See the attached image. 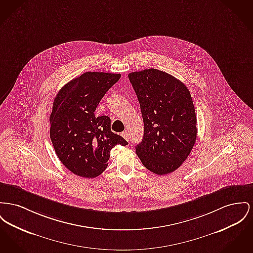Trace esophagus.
Wrapping results in <instances>:
<instances>
[{
  "label": "esophagus",
  "instance_id": "obj_1",
  "mask_svg": "<svg viewBox=\"0 0 253 253\" xmlns=\"http://www.w3.org/2000/svg\"><path fill=\"white\" fill-rule=\"evenodd\" d=\"M122 136H123L127 141H129V137H130V136H129V133H128L127 131H125V132L122 133Z\"/></svg>",
  "mask_w": 253,
  "mask_h": 253
}]
</instances>
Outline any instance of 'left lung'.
Returning a JSON list of instances; mask_svg holds the SVG:
<instances>
[{
	"label": "left lung",
	"mask_w": 253,
	"mask_h": 253,
	"mask_svg": "<svg viewBox=\"0 0 253 253\" xmlns=\"http://www.w3.org/2000/svg\"><path fill=\"white\" fill-rule=\"evenodd\" d=\"M128 77L144 123L135 153L151 172L169 174L187 159L196 142L197 119L190 91L176 77L156 69L134 72Z\"/></svg>",
	"instance_id": "1"
}]
</instances>
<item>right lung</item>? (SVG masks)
I'll list each match as a JSON object with an SVG mask.
<instances>
[{
    "instance_id": "obj_1",
    "label": "right lung",
    "mask_w": 253,
    "mask_h": 253,
    "mask_svg": "<svg viewBox=\"0 0 253 253\" xmlns=\"http://www.w3.org/2000/svg\"><path fill=\"white\" fill-rule=\"evenodd\" d=\"M119 74L88 72L67 83L54 98L49 135L61 163L83 178H95L107 168L110 152L128 142L111 131V119L94 111Z\"/></svg>"
}]
</instances>
